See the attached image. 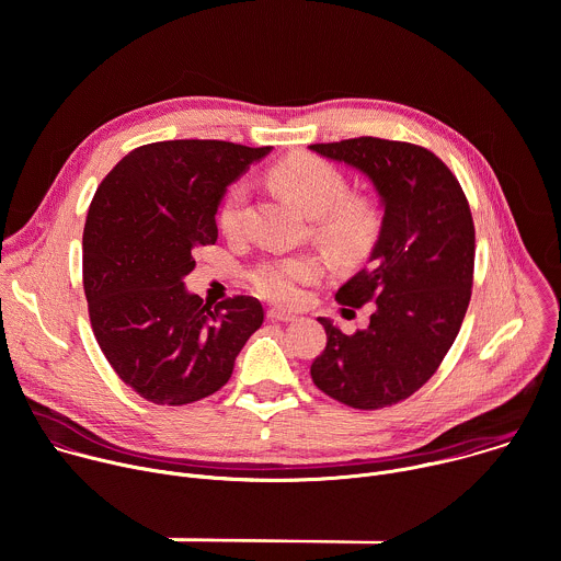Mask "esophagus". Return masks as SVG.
Returning <instances> with one entry per match:
<instances>
[{
	"instance_id": "obj_1",
	"label": "esophagus",
	"mask_w": 561,
	"mask_h": 561,
	"mask_svg": "<svg viewBox=\"0 0 561 561\" xmlns=\"http://www.w3.org/2000/svg\"><path fill=\"white\" fill-rule=\"evenodd\" d=\"M268 319H273V322H293V319L297 317V314H293V312H288V310H279V308H268Z\"/></svg>"
}]
</instances>
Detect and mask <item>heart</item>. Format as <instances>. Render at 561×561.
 Instances as JSON below:
<instances>
[{"label": "heart", "instance_id": "1", "mask_svg": "<svg viewBox=\"0 0 561 561\" xmlns=\"http://www.w3.org/2000/svg\"><path fill=\"white\" fill-rule=\"evenodd\" d=\"M271 182L312 217L317 239L340 262H353L373 247L381 226L379 208L368 197L344 195L346 180L333 164L314 154H293L271 171ZM244 208L247 188L230 186L219 210V228L226 234L242 230ZM322 273V257L301 253L262 262L251 282L262 297L288 306L299 299L304 284L319 279Z\"/></svg>", "mask_w": 561, "mask_h": 561}]
</instances>
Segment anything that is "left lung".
<instances>
[{"label": "left lung", "mask_w": 561, "mask_h": 561, "mask_svg": "<svg viewBox=\"0 0 561 561\" xmlns=\"http://www.w3.org/2000/svg\"><path fill=\"white\" fill-rule=\"evenodd\" d=\"M308 148L368 178L383 210L366 266L335 295L351 308L370 301V324L346 335L317 317L327 348L310 377L346 407H392L433 377L463 322L474 264L470 208L455 175L422 146L355 137Z\"/></svg>", "instance_id": "1"}]
</instances>
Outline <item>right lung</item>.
Wrapping results in <instances>:
<instances>
[{
    "label": "right lung",
    "instance_id": "add662e5",
    "mask_svg": "<svg viewBox=\"0 0 561 561\" xmlns=\"http://www.w3.org/2000/svg\"><path fill=\"white\" fill-rule=\"evenodd\" d=\"M268 152L217 139L146 144L91 202L84 290L93 333L119 379L152 404H193L219 390L264 322L255 297L210 308L184 279L193 253L217 242L226 188Z\"/></svg>",
    "mask_w": 561,
    "mask_h": 561
}]
</instances>
